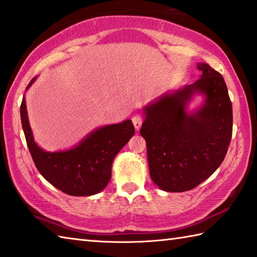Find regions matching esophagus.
<instances>
[{
    "label": "esophagus",
    "instance_id": "esophagus-1",
    "mask_svg": "<svg viewBox=\"0 0 257 257\" xmlns=\"http://www.w3.org/2000/svg\"><path fill=\"white\" fill-rule=\"evenodd\" d=\"M133 123L135 125V129L139 130V128L142 127V123H143V118L141 115H134L133 116Z\"/></svg>",
    "mask_w": 257,
    "mask_h": 257
}]
</instances>
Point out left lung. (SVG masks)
I'll list each match as a JSON object with an SVG mask.
<instances>
[{
  "label": "left lung",
  "mask_w": 257,
  "mask_h": 257,
  "mask_svg": "<svg viewBox=\"0 0 257 257\" xmlns=\"http://www.w3.org/2000/svg\"><path fill=\"white\" fill-rule=\"evenodd\" d=\"M201 77L169 91L143 108L139 130L147 145L149 174L166 192H184L213 174L225 158L232 133V109L221 74L198 63ZM197 95L203 103L191 109Z\"/></svg>",
  "instance_id": "1"
}]
</instances>
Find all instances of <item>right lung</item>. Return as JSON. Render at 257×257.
Listing matches in <instances>:
<instances>
[{"mask_svg": "<svg viewBox=\"0 0 257 257\" xmlns=\"http://www.w3.org/2000/svg\"><path fill=\"white\" fill-rule=\"evenodd\" d=\"M36 80L37 76L28 84L26 91ZM20 114L28 148L40 174L55 188L74 197L94 195L105 189L114 157L135 134L132 120L128 119L92 130L69 149L46 152L35 142L25 95Z\"/></svg>", "mask_w": 257, "mask_h": 257, "instance_id": "obj_1", "label": "right lung"}]
</instances>
